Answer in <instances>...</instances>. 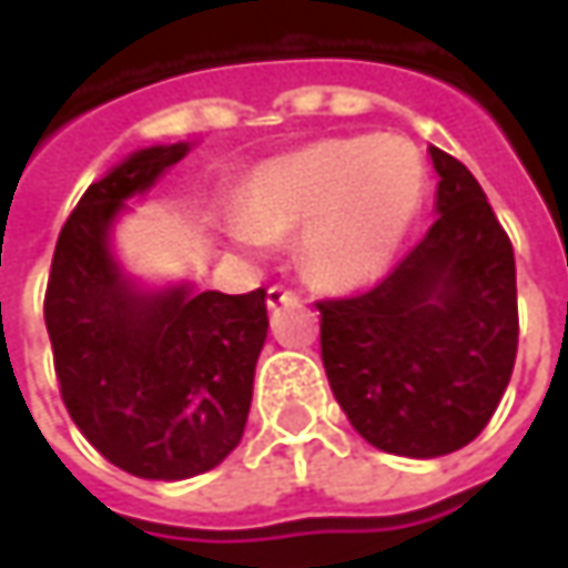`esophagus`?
<instances>
[{"label":"esophagus","instance_id":"1","mask_svg":"<svg viewBox=\"0 0 568 568\" xmlns=\"http://www.w3.org/2000/svg\"><path fill=\"white\" fill-rule=\"evenodd\" d=\"M268 310H277V306H284V303H291L294 300V294L291 291H284V287H268Z\"/></svg>","mask_w":568,"mask_h":568}]
</instances>
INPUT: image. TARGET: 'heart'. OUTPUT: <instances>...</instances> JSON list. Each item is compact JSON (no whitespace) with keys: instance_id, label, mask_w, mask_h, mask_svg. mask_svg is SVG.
Segmentation results:
<instances>
[{"instance_id":"obj_1","label":"heart","mask_w":568,"mask_h":568,"mask_svg":"<svg viewBox=\"0 0 568 568\" xmlns=\"http://www.w3.org/2000/svg\"><path fill=\"white\" fill-rule=\"evenodd\" d=\"M426 164L404 139L344 135L274 158L243 186L227 236L262 252L300 227V262L325 287H363L388 272L420 214Z\"/></svg>"}]
</instances>
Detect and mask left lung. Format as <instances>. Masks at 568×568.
I'll use <instances>...</instances> for the list:
<instances>
[{"mask_svg": "<svg viewBox=\"0 0 568 568\" xmlns=\"http://www.w3.org/2000/svg\"><path fill=\"white\" fill-rule=\"evenodd\" d=\"M436 224L373 291L322 300V366L369 446L439 458L490 424L518 351L515 255L470 170L429 148Z\"/></svg>", "mask_w": 568, "mask_h": 568, "instance_id": "left-lung-1", "label": "left lung"}]
</instances>
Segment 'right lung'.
<instances>
[{
	"instance_id": "add662e5",
	"label": "right lung",
	"mask_w": 568,
	"mask_h": 568,
	"mask_svg": "<svg viewBox=\"0 0 568 568\" xmlns=\"http://www.w3.org/2000/svg\"><path fill=\"white\" fill-rule=\"evenodd\" d=\"M195 142L151 144L91 183L55 240L43 318L69 417L106 462L144 480H186L240 446L265 291L151 287L125 272L113 230Z\"/></svg>"
}]
</instances>
